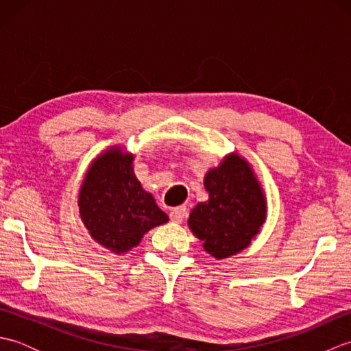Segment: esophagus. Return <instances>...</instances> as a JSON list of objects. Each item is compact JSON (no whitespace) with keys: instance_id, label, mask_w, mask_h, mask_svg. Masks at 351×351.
Masks as SVG:
<instances>
[{"instance_id":"esophagus-1","label":"esophagus","mask_w":351,"mask_h":351,"mask_svg":"<svg viewBox=\"0 0 351 351\" xmlns=\"http://www.w3.org/2000/svg\"><path fill=\"white\" fill-rule=\"evenodd\" d=\"M185 217H187V208L185 206H178L170 211V220L175 223H181Z\"/></svg>"}]
</instances>
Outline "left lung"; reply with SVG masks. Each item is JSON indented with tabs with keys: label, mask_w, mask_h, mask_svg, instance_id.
I'll return each mask as SVG.
<instances>
[{
	"label": "left lung",
	"mask_w": 351,
	"mask_h": 351,
	"mask_svg": "<svg viewBox=\"0 0 351 351\" xmlns=\"http://www.w3.org/2000/svg\"><path fill=\"white\" fill-rule=\"evenodd\" d=\"M208 202L190 213L189 226L211 256L223 259L250 244L265 220V199L250 167L229 155L205 176Z\"/></svg>",
	"instance_id": "left-lung-1"
}]
</instances>
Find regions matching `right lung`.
Returning a JSON list of instances; mask_svg holds the SVG:
<instances>
[{"label":"right lung","mask_w":351,"mask_h":351,"mask_svg":"<svg viewBox=\"0 0 351 351\" xmlns=\"http://www.w3.org/2000/svg\"><path fill=\"white\" fill-rule=\"evenodd\" d=\"M132 155L119 149L101 155L81 185L78 206L88 232L104 247L125 253L149 229L169 220L132 171Z\"/></svg>","instance_id":"add662e5"}]
</instances>
